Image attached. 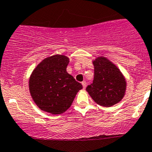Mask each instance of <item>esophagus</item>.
<instances>
[{
	"label": "esophagus",
	"instance_id": "obj_1",
	"mask_svg": "<svg viewBox=\"0 0 152 152\" xmlns=\"http://www.w3.org/2000/svg\"><path fill=\"white\" fill-rule=\"evenodd\" d=\"M81 83H82V85H83V88L85 89L86 87H87V83H86V81H83Z\"/></svg>",
	"mask_w": 152,
	"mask_h": 152
}]
</instances>
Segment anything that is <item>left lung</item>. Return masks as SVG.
Masks as SVG:
<instances>
[{
  "label": "left lung",
  "mask_w": 152,
  "mask_h": 152,
  "mask_svg": "<svg viewBox=\"0 0 152 152\" xmlns=\"http://www.w3.org/2000/svg\"><path fill=\"white\" fill-rule=\"evenodd\" d=\"M94 79L87 91L93 101L103 107L113 106L123 99L126 93V80L122 72L105 56L93 61Z\"/></svg>",
  "instance_id": "8db88e82"
}]
</instances>
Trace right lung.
<instances>
[{
	"label": "right lung",
	"instance_id": "1",
	"mask_svg": "<svg viewBox=\"0 0 152 152\" xmlns=\"http://www.w3.org/2000/svg\"><path fill=\"white\" fill-rule=\"evenodd\" d=\"M69 58L51 56L43 59L31 72L29 91L34 103L42 111L59 115L69 109L77 92L83 88L66 71Z\"/></svg>",
	"mask_w": 152,
	"mask_h": 152
}]
</instances>
